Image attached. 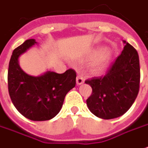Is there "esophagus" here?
<instances>
[{"label": "esophagus", "instance_id": "1", "mask_svg": "<svg viewBox=\"0 0 148 148\" xmlns=\"http://www.w3.org/2000/svg\"><path fill=\"white\" fill-rule=\"evenodd\" d=\"M85 82V79H84V77L82 76H81V75H78L77 77V85H82Z\"/></svg>", "mask_w": 148, "mask_h": 148}]
</instances>
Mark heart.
<instances>
[{"mask_svg":"<svg viewBox=\"0 0 148 148\" xmlns=\"http://www.w3.org/2000/svg\"><path fill=\"white\" fill-rule=\"evenodd\" d=\"M105 51L106 50L104 48H98L91 53V58L96 59L93 65L95 70L103 69L110 59V53Z\"/></svg>","mask_w":148,"mask_h":148,"instance_id":"b5f03b06","label":"heart"}]
</instances>
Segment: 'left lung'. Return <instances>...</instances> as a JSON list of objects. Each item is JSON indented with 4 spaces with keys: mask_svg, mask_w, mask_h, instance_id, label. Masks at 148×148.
Here are the masks:
<instances>
[{
    "mask_svg": "<svg viewBox=\"0 0 148 148\" xmlns=\"http://www.w3.org/2000/svg\"><path fill=\"white\" fill-rule=\"evenodd\" d=\"M123 43L122 53L105 77H93L85 82L92 88V93L86 99L89 110L103 119L125 114L139 91V57L132 45L126 41Z\"/></svg>",
    "mask_w": 148,
    "mask_h": 148,
    "instance_id": "8db88e82",
    "label": "left lung"
}]
</instances>
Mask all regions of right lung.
<instances>
[{"label":"right lung","instance_id":"add662e5","mask_svg":"<svg viewBox=\"0 0 148 148\" xmlns=\"http://www.w3.org/2000/svg\"><path fill=\"white\" fill-rule=\"evenodd\" d=\"M36 43L34 38L28 39L13 51L8 90L13 105L22 115L33 121H45L59 113L66 95L76 86L77 73L69 69L62 74L48 71L38 77L28 75L20 66L19 58Z\"/></svg>","mask_w":148,"mask_h":148}]
</instances>
